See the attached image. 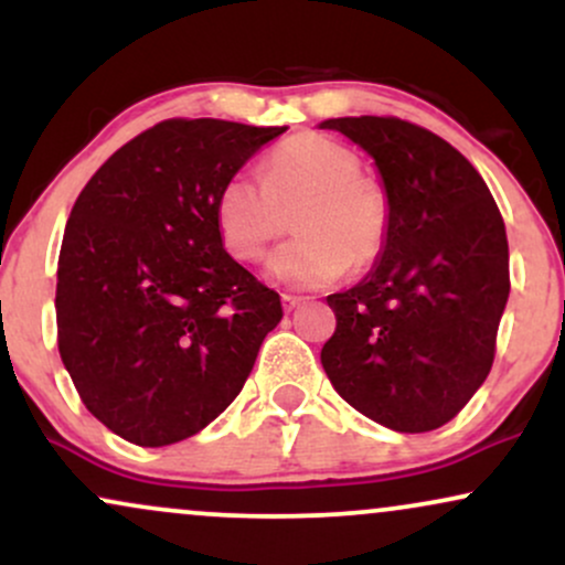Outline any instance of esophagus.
I'll use <instances>...</instances> for the list:
<instances>
[{
	"label": "esophagus",
	"mask_w": 565,
	"mask_h": 565,
	"mask_svg": "<svg viewBox=\"0 0 565 565\" xmlns=\"http://www.w3.org/2000/svg\"><path fill=\"white\" fill-rule=\"evenodd\" d=\"M281 302H284V310H295V308H300V305L305 302V297H300V295H281Z\"/></svg>",
	"instance_id": "obj_1"
}]
</instances>
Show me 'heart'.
Segmentation results:
<instances>
[{"instance_id": "heart-1", "label": "heart", "mask_w": 565, "mask_h": 565, "mask_svg": "<svg viewBox=\"0 0 565 565\" xmlns=\"http://www.w3.org/2000/svg\"><path fill=\"white\" fill-rule=\"evenodd\" d=\"M260 178L236 172L212 204L223 249L238 263H257L294 212L295 242L268 260V274L289 287H323L345 270H364L387 238V199L361 178V161L348 146L319 132L284 140L265 159Z\"/></svg>"}]
</instances>
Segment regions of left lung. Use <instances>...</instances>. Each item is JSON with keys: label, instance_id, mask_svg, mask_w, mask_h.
I'll return each mask as SVG.
<instances>
[{"label": "left lung", "instance_id": "1", "mask_svg": "<svg viewBox=\"0 0 565 565\" xmlns=\"http://www.w3.org/2000/svg\"><path fill=\"white\" fill-rule=\"evenodd\" d=\"M372 157L387 199V238L355 287L329 295L337 329L321 348L334 391L395 433L446 425L494 364L510 295L502 215L457 148L393 116H342Z\"/></svg>", "mask_w": 565, "mask_h": 565}]
</instances>
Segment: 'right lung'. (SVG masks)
Returning a JSON list of instances; mask_svg holds the SVG:
<instances>
[{
    "label": "right lung",
    "mask_w": 565,
    "mask_h": 565,
    "mask_svg": "<svg viewBox=\"0 0 565 565\" xmlns=\"http://www.w3.org/2000/svg\"><path fill=\"white\" fill-rule=\"evenodd\" d=\"M287 127L170 119L76 199L57 257V350L84 406L138 446L196 436L242 393L281 297L220 244V185Z\"/></svg>",
    "instance_id": "obj_1"
}]
</instances>
